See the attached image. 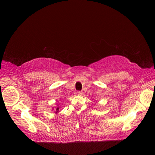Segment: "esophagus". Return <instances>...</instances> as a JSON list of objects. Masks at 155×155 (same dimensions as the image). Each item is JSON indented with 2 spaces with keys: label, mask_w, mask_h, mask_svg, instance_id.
<instances>
[{
  "label": "esophagus",
  "mask_w": 155,
  "mask_h": 155,
  "mask_svg": "<svg viewBox=\"0 0 155 155\" xmlns=\"http://www.w3.org/2000/svg\"><path fill=\"white\" fill-rule=\"evenodd\" d=\"M82 94H83V92H82V91H78V92H77V94L79 95V96L82 95Z\"/></svg>",
  "instance_id": "1"
}]
</instances>
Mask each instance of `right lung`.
Listing matches in <instances>:
<instances>
[{
    "label": "right lung",
    "mask_w": 155,
    "mask_h": 155,
    "mask_svg": "<svg viewBox=\"0 0 155 155\" xmlns=\"http://www.w3.org/2000/svg\"><path fill=\"white\" fill-rule=\"evenodd\" d=\"M54 109V111H55V114H58V112H59V105H57V107H55V109H54V107H53V109H52V110Z\"/></svg>",
    "instance_id": "right-lung-1"
}]
</instances>
